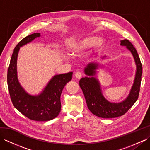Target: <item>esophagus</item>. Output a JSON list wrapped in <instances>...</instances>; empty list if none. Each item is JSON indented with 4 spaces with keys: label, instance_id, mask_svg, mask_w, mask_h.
<instances>
[{
    "label": "esophagus",
    "instance_id": "1",
    "mask_svg": "<svg viewBox=\"0 0 150 150\" xmlns=\"http://www.w3.org/2000/svg\"><path fill=\"white\" fill-rule=\"evenodd\" d=\"M82 75H83V74H82L81 72H80V71H77V72L75 73V76H76V77L77 78V79L82 78Z\"/></svg>",
    "mask_w": 150,
    "mask_h": 150
}]
</instances>
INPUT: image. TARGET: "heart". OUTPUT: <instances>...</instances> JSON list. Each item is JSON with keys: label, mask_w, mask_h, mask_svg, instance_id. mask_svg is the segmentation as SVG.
Returning a JSON list of instances; mask_svg holds the SVG:
<instances>
[{"label": "heart", "mask_w": 150, "mask_h": 150, "mask_svg": "<svg viewBox=\"0 0 150 150\" xmlns=\"http://www.w3.org/2000/svg\"><path fill=\"white\" fill-rule=\"evenodd\" d=\"M96 44L97 47H101L104 44L103 38L96 36H89L75 40L71 45L70 50L73 54L79 55L86 52Z\"/></svg>", "instance_id": "obj_1"}]
</instances>
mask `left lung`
<instances>
[{
    "label": "left lung",
    "mask_w": 150,
    "mask_h": 150,
    "mask_svg": "<svg viewBox=\"0 0 150 150\" xmlns=\"http://www.w3.org/2000/svg\"><path fill=\"white\" fill-rule=\"evenodd\" d=\"M120 45L126 46L131 52L136 64V73L133 86L130 93L124 101L120 103H110L103 96L98 80L94 77L96 74V70L98 68L97 63H91L84 69L86 75L88 77L82 78L79 81L81 88L86 98L87 105L91 112L94 115L101 118H112L120 117L124 115L136 103L139 97L141 75L143 68L139 55L136 48L127 39L120 41ZM106 56L102 57V59Z\"/></svg>",
    "instance_id": "1"
}]
</instances>
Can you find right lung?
Returning <instances> with one entry per match:
<instances>
[{
	"mask_svg": "<svg viewBox=\"0 0 150 150\" xmlns=\"http://www.w3.org/2000/svg\"><path fill=\"white\" fill-rule=\"evenodd\" d=\"M40 36L35 33L26 36L15 47L7 70V86L11 101L19 112L30 120L48 121L59 115L61 94L64 87L72 79L73 72L54 76L44 91L37 96L28 94L19 83L16 63L20 47Z\"/></svg>",
	"mask_w": 150,
	"mask_h": 150,
	"instance_id": "right-lung-1",
	"label": "right lung"
}]
</instances>
